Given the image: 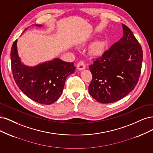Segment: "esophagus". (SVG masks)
Masks as SVG:
<instances>
[{
  "mask_svg": "<svg viewBox=\"0 0 153 153\" xmlns=\"http://www.w3.org/2000/svg\"><path fill=\"white\" fill-rule=\"evenodd\" d=\"M77 68L78 70L82 71L83 69H85V68H86V64L85 63V62H82V61L79 62L77 64Z\"/></svg>",
  "mask_w": 153,
  "mask_h": 153,
  "instance_id": "obj_1",
  "label": "esophagus"
}]
</instances>
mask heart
<instances>
[{"label": "heart", "instance_id": "1", "mask_svg": "<svg viewBox=\"0 0 153 153\" xmlns=\"http://www.w3.org/2000/svg\"><path fill=\"white\" fill-rule=\"evenodd\" d=\"M105 43L102 41H98L93 43L90 49V54L93 56H98L103 53L104 50Z\"/></svg>", "mask_w": 153, "mask_h": 153}]
</instances>
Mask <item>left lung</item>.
<instances>
[{"label":"left lung","mask_w":153,"mask_h":153,"mask_svg":"<svg viewBox=\"0 0 153 153\" xmlns=\"http://www.w3.org/2000/svg\"><path fill=\"white\" fill-rule=\"evenodd\" d=\"M123 36L89 67L92 80L88 90L102 103L120 100L134 89L143 60L142 49L130 29L122 24Z\"/></svg>","instance_id":"obj_1"}]
</instances>
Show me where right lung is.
<instances>
[{
	"label": "right lung",
	"mask_w": 153,
	"mask_h": 153,
	"mask_svg": "<svg viewBox=\"0 0 153 153\" xmlns=\"http://www.w3.org/2000/svg\"><path fill=\"white\" fill-rule=\"evenodd\" d=\"M11 60L13 77L18 88L32 100L46 105L51 104L60 98L67 77L76 69L74 63L59 58L34 67L24 65L18 55L17 40L11 48Z\"/></svg>",
	"instance_id": "right-lung-1"
}]
</instances>
